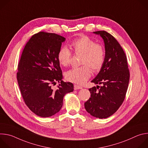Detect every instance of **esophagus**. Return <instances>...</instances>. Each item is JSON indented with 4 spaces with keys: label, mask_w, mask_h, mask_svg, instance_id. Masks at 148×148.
I'll return each mask as SVG.
<instances>
[{
    "label": "esophagus",
    "mask_w": 148,
    "mask_h": 148,
    "mask_svg": "<svg viewBox=\"0 0 148 148\" xmlns=\"http://www.w3.org/2000/svg\"><path fill=\"white\" fill-rule=\"evenodd\" d=\"M74 90H76L81 89V88H82V87H80V86H78V85H76V84H74Z\"/></svg>",
    "instance_id": "esophagus-1"
}]
</instances>
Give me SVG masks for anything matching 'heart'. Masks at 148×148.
<instances>
[{"label":"heart","mask_w":148,"mask_h":148,"mask_svg":"<svg viewBox=\"0 0 148 148\" xmlns=\"http://www.w3.org/2000/svg\"><path fill=\"white\" fill-rule=\"evenodd\" d=\"M70 47L76 55H81V64L82 66L73 68L66 72L65 76L69 81L82 84L91 76V70L97 72L102 67L105 60V49L86 36L73 40ZM71 58V51L66 47H62L58 52L57 59L62 66H69Z\"/></svg>","instance_id":"b5f03b06"}]
</instances>
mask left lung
<instances>
[{"label":"left lung","instance_id":"obj_1","mask_svg":"<svg viewBox=\"0 0 148 148\" xmlns=\"http://www.w3.org/2000/svg\"><path fill=\"white\" fill-rule=\"evenodd\" d=\"M103 38L105 49L104 64L91 81L101 84L89 89L91 97L84 103L86 111L100 119L113 115L122 104L130 81L127 58L118 41L106 31L94 32Z\"/></svg>","mask_w":148,"mask_h":148}]
</instances>
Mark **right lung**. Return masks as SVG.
<instances>
[{"label":"right lung","instance_id":"right-lung-1","mask_svg":"<svg viewBox=\"0 0 148 148\" xmlns=\"http://www.w3.org/2000/svg\"><path fill=\"white\" fill-rule=\"evenodd\" d=\"M66 38L55 33L40 32L32 36L21 55L17 79L24 102L37 116L46 118L61 110L64 96L74 85L62 81L57 54ZM60 81L57 90L51 85Z\"/></svg>","mask_w":148,"mask_h":148}]
</instances>
